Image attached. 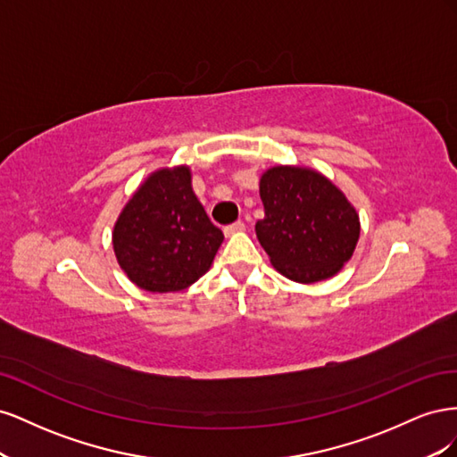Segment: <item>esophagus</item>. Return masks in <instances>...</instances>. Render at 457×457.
<instances>
[{"label": "esophagus", "instance_id": "esophagus-1", "mask_svg": "<svg viewBox=\"0 0 457 457\" xmlns=\"http://www.w3.org/2000/svg\"><path fill=\"white\" fill-rule=\"evenodd\" d=\"M244 230H245V225L242 223V220H237V223H232V225H228V227H225V228H223L225 237H234V234L244 232Z\"/></svg>", "mask_w": 457, "mask_h": 457}]
</instances>
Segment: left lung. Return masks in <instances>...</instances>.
<instances>
[{
	"mask_svg": "<svg viewBox=\"0 0 457 457\" xmlns=\"http://www.w3.org/2000/svg\"><path fill=\"white\" fill-rule=\"evenodd\" d=\"M265 219L257 240L286 278L314 284L336 276L361 238V217L345 192L305 165H274L259 179Z\"/></svg>",
	"mask_w": 457,
	"mask_h": 457,
	"instance_id": "left-lung-1",
	"label": "left lung"
}]
</instances>
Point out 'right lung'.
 Instances as JSON below:
<instances>
[{"instance_id": "right-lung-1", "label": "right lung", "mask_w": 457, "mask_h": 457, "mask_svg": "<svg viewBox=\"0 0 457 457\" xmlns=\"http://www.w3.org/2000/svg\"><path fill=\"white\" fill-rule=\"evenodd\" d=\"M225 237L192 190L188 165L152 171L112 230L120 269L145 292H181L212 269Z\"/></svg>"}]
</instances>
